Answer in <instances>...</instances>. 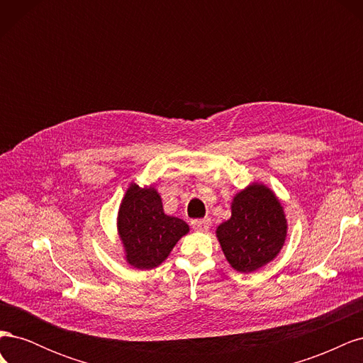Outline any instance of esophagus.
<instances>
[{
	"mask_svg": "<svg viewBox=\"0 0 363 363\" xmlns=\"http://www.w3.org/2000/svg\"><path fill=\"white\" fill-rule=\"evenodd\" d=\"M191 225H192L194 230H196V232H207V230L211 228V225H212V221H211V218L192 219Z\"/></svg>",
	"mask_w": 363,
	"mask_h": 363,
	"instance_id": "1",
	"label": "esophagus"
}]
</instances>
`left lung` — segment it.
<instances>
[{
	"instance_id": "obj_1",
	"label": "left lung",
	"mask_w": 363,
	"mask_h": 363,
	"mask_svg": "<svg viewBox=\"0 0 363 363\" xmlns=\"http://www.w3.org/2000/svg\"><path fill=\"white\" fill-rule=\"evenodd\" d=\"M286 218L277 196L252 183L232 203V218L216 228L224 255L239 272H252L276 257L286 238Z\"/></svg>"
}]
</instances>
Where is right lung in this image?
Wrapping results in <instances>:
<instances>
[{
  "instance_id": "right-lung-1",
  "label": "right lung",
  "mask_w": 363,
  "mask_h": 363,
  "mask_svg": "<svg viewBox=\"0 0 363 363\" xmlns=\"http://www.w3.org/2000/svg\"><path fill=\"white\" fill-rule=\"evenodd\" d=\"M118 232L130 265L151 269L168 257L179 239L189 232V225L180 218L164 215L155 188L131 183L119 207Z\"/></svg>"
}]
</instances>
